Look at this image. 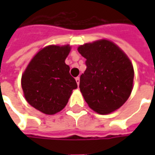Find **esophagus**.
<instances>
[{
  "label": "esophagus",
  "mask_w": 155,
  "mask_h": 155,
  "mask_svg": "<svg viewBox=\"0 0 155 155\" xmlns=\"http://www.w3.org/2000/svg\"><path fill=\"white\" fill-rule=\"evenodd\" d=\"M75 81H76V83H77V84L79 85V84H80V77L75 78Z\"/></svg>",
  "instance_id": "1"
}]
</instances>
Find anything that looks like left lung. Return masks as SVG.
I'll list each match as a JSON object with an SVG mask.
<instances>
[{
  "mask_svg": "<svg viewBox=\"0 0 155 155\" xmlns=\"http://www.w3.org/2000/svg\"><path fill=\"white\" fill-rule=\"evenodd\" d=\"M78 51L86 59L80 89L90 108L107 114L121 107L133 89L134 68L128 56L107 40L86 43Z\"/></svg>",
  "mask_w": 155,
  "mask_h": 155,
  "instance_id": "obj_1",
  "label": "left lung"
}]
</instances>
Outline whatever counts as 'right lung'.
Returning <instances> with one entry per match:
<instances>
[{"label": "right lung", "mask_w": 155, "mask_h": 155, "mask_svg": "<svg viewBox=\"0 0 155 155\" xmlns=\"http://www.w3.org/2000/svg\"><path fill=\"white\" fill-rule=\"evenodd\" d=\"M71 46L48 45L39 51L22 74L21 87L26 101L46 114H54L67 104L76 81L64 63Z\"/></svg>", "instance_id": "right-lung-1"}]
</instances>
